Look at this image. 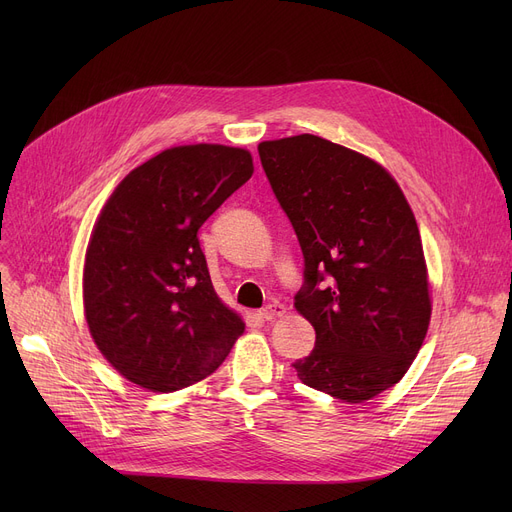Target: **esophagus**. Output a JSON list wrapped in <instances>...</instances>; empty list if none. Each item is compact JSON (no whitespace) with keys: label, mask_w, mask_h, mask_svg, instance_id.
<instances>
[{"label":"esophagus","mask_w":512,"mask_h":512,"mask_svg":"<svg viewBox=\"0 0 512 512\" xmlns=\"http://www.w3.org/2000/svg\"><path fill=\"white\" fill-rule=\"evenodd\" d=\"M286 313V309H284V305H280V303H270V305H265L261 311H259V315L265 319V321H274L276 317H282Z\"/></svg>","instance_id":"esophagus-1"}]
</instances>
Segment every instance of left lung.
Listing matches in <instances>:
<instances>
[{"mask_svg": "<svg viewBox=\"0 0 512 512\" xmlns=\"http://www.w3.org/2000/svg\"><path fill=\"white\" fill-rule=\"evenodd\" d=\"M261 166L305 257L294 307L315 330L299 380L363 402L407 373L432 301L415 215L378 164L315 134L259 143Z\"/></svg>", "mask_w": 512, "mask_h": 512, "instance_id": "8db88e82", "label": "left lung"}]
</instances>
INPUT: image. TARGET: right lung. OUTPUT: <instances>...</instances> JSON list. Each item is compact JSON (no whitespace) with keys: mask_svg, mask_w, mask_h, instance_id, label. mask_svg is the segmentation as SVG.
Wrapping results in <instances>:
<instances>
[{"mask_svg":"<svg viewBox=\"0 0 512 512\" xmlns=\"http://www.w3.org/2000/svg\"><path fill=\"white\" fill-rule=\"evenodd\" d=\"M251 176L247 149L172 147L134 168L101 209L85 257V317L128 382L151 392L197 384L245 332L213 290L197 232Z\"/></svg>","mask_w":512,"mask_h":512,"instance_id":"right-lung-1","label":"right lung"}]
</instances>
